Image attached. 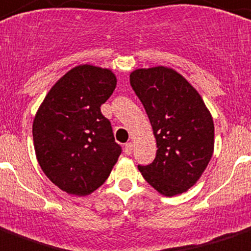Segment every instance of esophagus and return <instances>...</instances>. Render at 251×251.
Returning a JSON list of instances; mask_svg holds the SVG:
<instances>
[{
	"instance_id": "34e87169",
	"label": "esophagus",
	"mask_w": 251,
	"mask_h": 251,
	"mask_svg": "<svg viewBox=\"0 0 251 251\" xmlns=\"http://www.w3.org/2000/svg\"><path fill=\"white\" fill-rule=\"evenodd\" d=\"M124 152H125L127 156L132 153V144L131 143H126L125 147H124Z\"/></svg>"
}]
</instances>
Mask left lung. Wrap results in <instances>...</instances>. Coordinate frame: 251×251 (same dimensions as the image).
<instances>
[{"mask_svg":"<svg viewBox=\"0 0 251 251\" xmlns=\"http://www.w3.org/2000/svg\"><path fill=\"white\" fill-rule=\"evenodd\" d=\"M130 85L146 109L157 144L153 162L138 165L139 172L164 196L188 191L213 156L210 112L196 89L172 68L135 69Z\"/></svg>","mask_w":251,"mask_h":251,"instance_id":"obj_1","label":"left lung"}]
</instances>
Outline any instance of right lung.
Masks as SVG:
<instances>
[{"label": "right lung", "mask_w": 251, "mask_h": 251, "mask_svg": "<svg viewBox=\"0 0 251 251\" xmlns=\"http://www.w3.org/2000/svg\"><path fill=\"white\" fill-rule=\"evenodd\" d=\"M112 71L83 64L67 72L45 97L33 121L36 157L56 187L86 196L107 180L121 154L100 105L115 90Z\"/></svg>", "instance_id": "add662e5"}]
</instances>
